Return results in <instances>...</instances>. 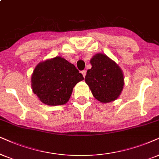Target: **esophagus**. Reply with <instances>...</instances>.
Instances as JSON below:
<instances>
[{
  "label": "esophagus",
  "instance_id": "esophagus-1",
  "mask_svg": "<svg viewBox=\"0 0 159 159\" xmlns=\"http://www.w3.org/2000/svg\"><path fill=\"white\" fill-rule=\"evenodd\" d=\"M81 73H82V75H83L84 77H85L86 74V70H83V71L81 72Z\"/></svg>",
  "mask_w": 159,
  "mask_h": 159
}]
</instances>
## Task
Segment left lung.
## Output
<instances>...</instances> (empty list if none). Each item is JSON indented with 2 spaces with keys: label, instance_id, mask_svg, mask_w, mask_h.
<instances>
[{
  "label": "left lung",
  "instance_id": "1",
  "mask_svg": "<svg viewBox=\"0 0 159 159\" xmlns=\"http://www.w3.org/2000/svg\"><path fill=\"white\" fill-rule=\"evenodd\" d=\"M92 68L87 70L85 82L95 99L108 103L117 99L125 84L123 72L114 60L98 53L90 60Z\"/></svg>",
  "mask_w": 159,
  "mask_h": 159
}]
</instances>
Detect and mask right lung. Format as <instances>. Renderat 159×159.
I'll return each mask as SVG.
<instances>
[{
  "label": "right lung",
  "instance_id": "obj_1",
  "mask_svg": "<svg viewBox=\"0 0 159 159\" xmlns=\"http://www.w3.org/2000/svg\"><path fill=\"white\" fill-rule=\"evenodd\" d=\"M84 77L61 56L39 62L31 75V89L42 103L48 106L67 103L73 88Z\"/></svg>",
  "mask_w": 159,
  "mask_h": 159
}]
</instances>
